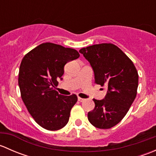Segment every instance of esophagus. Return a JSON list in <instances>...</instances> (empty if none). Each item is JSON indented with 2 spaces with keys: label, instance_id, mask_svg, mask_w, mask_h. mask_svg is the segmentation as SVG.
<instances>
[{
  "label": "esophagus",
  "instance_id": "34e87169",
  "mask_svg": "<svg viewBox=\"0 0 156 156\" xmlns=\"http://www.w3.org/2000/svg\"><path fill=\"white\" fill-rule=\"evenodd\" d=\"M78 101H80V102H83V101H84V99L81 98V97H78Z\"/></svg>",
  "mask_w": 156,
  "mask_h": 156
}]
</instances>
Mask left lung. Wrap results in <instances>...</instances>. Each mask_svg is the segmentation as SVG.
Returning a JSON list of instances; mask_svg holds the SVG:
<instances>
[{
  "mask_svg": "<svg viewBox=\"0 0 156 156\" xmlns=\"http://www.w3.org/2000/svg\"><path fill=\"white\" fill-rule=\"evenodd\" d=\"M79 52L92 66L94 82L107 88L103 100H93L95 107L88 112V120L97 128H111L126 115L136 98L137 71L130 58L112 44H94Z\"/></svg>",
  "mask_w": 156,
  "mask_h": 156,
  "instance_id": "8db88e82",
  "label": "left lung"
}]
</instances>
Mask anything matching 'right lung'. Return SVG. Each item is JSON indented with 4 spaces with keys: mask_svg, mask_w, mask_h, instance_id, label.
Segmentation results:
<instances>
[{
    "mask_svg": "<svg viewBox=\"0 0 156 156\" xmlns=\"http://www.w3.org/2000/svg\"><path fill=\"white\" fill-rule=\"evenodd\" d=\"M79 56L75 49L48 42L31 50L22 60L18 78L22 100L34 121L46 130H60L68 123L78 97L61 95L54 87L62 79L64 66Z\"/></svg>",
    "mask_w": 156,
    "mask_h": 156,
    "instance_id": "1",
    "label": "right lung"
}]
</instances>
